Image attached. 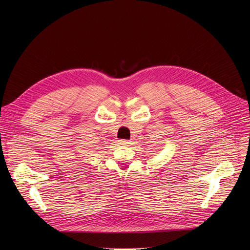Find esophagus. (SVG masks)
<instances>
[{
  "label": "esophagus",
  "instance_id": "1",
  "mask_svg": "<svg viewBox=\"0 0 250 250\" xmlns=\"http://www.w3.org/2000/svg\"><path fill=\"white\" fill-rule=\"evenodd\" d=\"M119 142H120L121 145H123V146H127V145H129V140H127V139H120Z\"/></svg>",
  "mask_w": 250,
  "mask_h": 250
}]
</instances>
